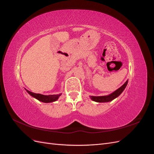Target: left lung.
Here are the masks:
<instances>
[{"label":"left lung","instance_id":"1","mask_svg":"<svg viewBox=\"0 0 154 154\" xmlns=\"http://www.w3.org/2000/svg\"><path fill=\"white\" fill-rule=\"evenodd\" d=\"M128 84V80H127L124 84L120 87L119 88H118L117 90L115 91L114 92L111 93L109 95H106V96H90L91 99L96 102H98V103H105V102H109L112 101L114 100L116 97H118L125 90V88H126Z\"/></svg>","mask_w":154,"mask_h":154}]
</instances>
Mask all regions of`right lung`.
<instances>
[{
  "label": "right lung",
  "mask_w": 154,
  "mask_h": 154,
  "mask_svg": "<svg viewBox=\"0 0 154 154\" xmlns=\"http://www.w3.org/2000/svg\"><path fill=\"white\" fill-rule=\"evenodd\" d=\"M26 91L28 92V94H29L32 97H35V99L39 100L40 101L44 102V103H51V102L56 101L58 100L59 97L62 95V94L54 95H43L41 94H36V93L32 92L28 90H26Z\"/></svg>",
  "instance_id": "obj_1"
}]
</instances>
